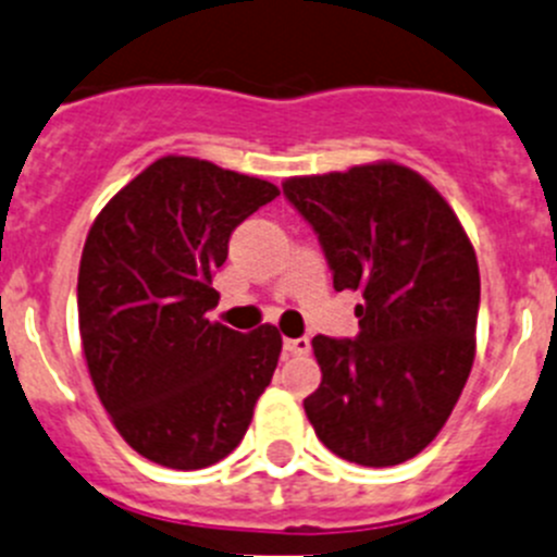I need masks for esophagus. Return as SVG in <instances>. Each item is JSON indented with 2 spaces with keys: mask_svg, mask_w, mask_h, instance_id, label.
Returning <instances> with one entry per match:
<instances>
[{
  "mask_svg": "<svg viewBox=\"0 0 557 557\" xmlns=\"http://www.w3.org/2000/svg\"><path fill=\"white\" fill-rule=\"evenodd\" d=\"M283 348L288 350L290 356H307V354H310V339H307V337H288L283 343Z\"/></svg>",
  "mask_w": 557,
  "mask_h": 557,
  "instance_id": "34e87169",
  "label": "esophagus"
}]
</instances>
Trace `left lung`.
Segmentation results:
<instances>
[{
  "label": "left lung",
  "mask_w": 557,
  "mask_h": 557,
  "mask_svg": "<svg viewBox=\"0 0 557 557\" xmlns=\"http://www.w3.org/2000/svg\"><path fill=\"white\" fill-rule=\"evenodd\" d=\"M283 193L318 234L334 288L361 296L356 339H312L323 377L307 419L343 460L399 466L433 444L471 375L476 250L446 198L392 160L290 176Z\"/></svg>",
  "instance_id": "left-lung-1"
}]
</instances>
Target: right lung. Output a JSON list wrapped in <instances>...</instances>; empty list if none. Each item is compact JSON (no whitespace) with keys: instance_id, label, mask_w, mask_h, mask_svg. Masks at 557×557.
<instances>
[{"instance_id":"right-lung-1","label":"right lung","mask_w":557,"mask_h":557,"mask_svg":"<svg viewBox=\"0 0 557 557\" xmlns=\"http://www.w3.org/2000/svg\"><path fill=\"white\" fill-rule=\"evenodd\" d=\"M277 187L209 160L169 154L122 187L86 236L78 329L89 377L116 433L174 471H198L245 438L283 337L209 321L212 272L231 231Z\"/></svg>"}]
</instances>
